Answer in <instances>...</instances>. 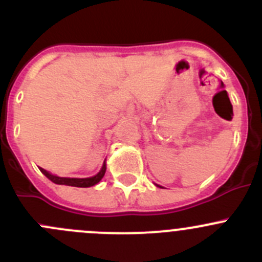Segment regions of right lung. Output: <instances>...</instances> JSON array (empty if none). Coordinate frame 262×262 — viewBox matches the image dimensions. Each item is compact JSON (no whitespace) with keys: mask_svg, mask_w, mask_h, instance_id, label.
Returning a JSON list of instances; mask_svg holds the SVG:
<instances>
[{"mask_svg":"<svg viewBox=\"0 0 262 262\" xmlns=\"http://www.w3.org/2000/svg\"><path fill=\"white\" fill-rule=\"evenodd\" d=\"M39 168H40L41 172H43L44 175H46L50 181L54 182V184L68 185V186H76V187H90V186H94V185H96L97 182H99L102 178H104L105 171H106V165H105V163H104V165H102L101 171H100V172L97 173V175L92 176V178H87V179L58 178V176H54V175H52V173H49L48 171H46V170H44V168H41V167H39Z\"/></svg>","mask_w":262,"mask_h":262,"instance_id":"right-lung-1","label":"right lung"}]
</instances>
